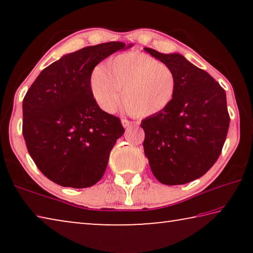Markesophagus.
<instances>
[{
    "mask_svg": "<svg viewBox=\"0 0 253 253\" xmlns=\"http://www.w3.org/2000/svg\"><path fill=\"white\" fill-rule=\"evenodd\" d=\"M122 125H123V127L127 128V127L131 126V125H132V123H131V122H129V121H127V119H122Z\"/></svg>",
    "mask_w": 253,
    "mask_h": 253,
    "instance_id": "obj_1",
    "label": "esophagus"
}]
</instances>
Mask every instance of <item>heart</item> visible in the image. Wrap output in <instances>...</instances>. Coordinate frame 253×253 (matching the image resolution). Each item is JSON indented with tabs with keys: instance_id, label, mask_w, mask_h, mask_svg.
Instances as JSON below:
<instances>
[{
	"instance_id": "b5f03b06",
	"label": "heart",
	"mask_w": 253,
	"mask_h": 253,
	"mask_svg": "<svg viewBox=\"0 0 253 253\" xmlns=\"http://www.w3.org/2000/svg\"><path fill=\"white\" fill-rule=\"evenodd\" d=\"M97 104L114 113L122 99L128 113L137 117L161 114L176 93V77L165 63L142 52H127L97 67L90 80Z\"/></svg>"
}]
</instances>
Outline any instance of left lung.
I'll list each match as a JSON object with an SVG mask.
<instances>
[{
	"label": "left lung",
	"instance_id": "8db88e82",
	"mask_svg": "<svg viewBox=\"0 0 253 253\" xmlns=\"http://www.w3.org/2000/svg\"><path fill=\"white\" fill-rule=\"evenodd\" d=\"M174 71L176 93L161 114L145 118L144 153L165 185H181L208 172L219 158L230 117L224 89L181 53L144 48Z\"/></svg>",
	"mask_w": 253,
	"mask_h": 253
}]
</instances>
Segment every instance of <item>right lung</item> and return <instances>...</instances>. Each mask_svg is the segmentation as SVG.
I'll list each match as a JSON object with an SVG mask.
<instances>
[{
	"label": "right lung",
	"mask_w": 253,
	"mask_h": 253,
	"mask_svg": "<svg viewBox=\"0 0 253 253\" xmlns=\"http://www.w3.org/2000/svg\"><path fill=\"white\" fill-rule=\"evenodd\" d=\"M106 42L80 49L40 72L23 99V137L42 173L61 186H92L104 175L124 127L93 99V68L116 51L131 48Z\"/></svg>",
	"instance_id": "obj_1"
}]
</instances>
